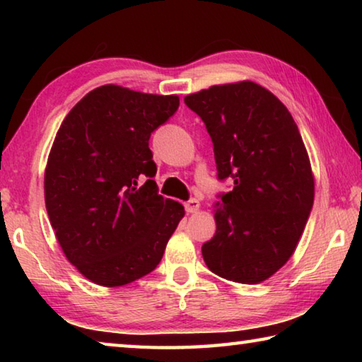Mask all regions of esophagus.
<instances>
[{
  "instance_id": "1",
  "label": "esophagus",
  "mask_w": 362,
  "mask_h": 362,
  "mask_svg": "<svg viewBox=\"0 0 362 362\" xmlns=\"http://www.w3.org/2000/svg\"><path fill=\"white\" fill-rule=\"evenodd\" d=\"M198 209H199V201H198V199L192 198V199H188L187 203H185V211H187V212L193 214V212H196Z\"/></svg>"
}]
</instances>
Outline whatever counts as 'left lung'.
<instances>
[{"mask_svg":"<svg viewBox=\"0 0 362 362\" xmlns=\"http://www.w3.org/2000/svg\"><path fill=\"white\" fill-rule=\"evenodd\" d=\"M185 103L212 139L218 180L233 179L203 259L220 278L259 284L291 259L313 207L302 136L284 103L252 81L211 86Z\"/></svg>","mask_w":362,"mask_h":362,"instance_id":"1","label":"left lung"}]
</instances>
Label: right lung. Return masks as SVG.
<instances>
[{
	"label": "right lung",
	"instance_id": "1",
	"mask_svg": "<svg viewBox=\"0 0 362 362\" xmlns=\"http://www.w3.org/2000/svg\"><path fill=\"white\" fill-rule=\"evenodd\" d=\"M177 108V95L105 84L60 126L45 173L47 216L66 259L95 284L118 287L151 273L185 216L158 194L148 146Z\"/></svg>",
	"mask_w": 362,
	"mask_h": 362
}]
</instances>
